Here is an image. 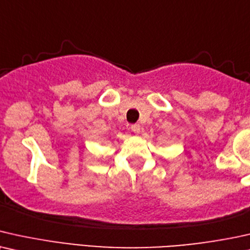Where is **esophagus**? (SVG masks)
<instances>
[{
  "label": "esophagus",
  "mask_w": 250,
  "mask_h": 250,
  "mask_svg": "<svg viewBox=\"0 0 250 250\" xmlns=\"http://www.w3.org/2000/svg\"><path fill=\"white\" fill-rule=\"evenodd\" d=\"M130 129H131V131L135 132V134H139V131H141V125L136 123V125H131Z\"/></svg>",
  "instance_id": "obj_1"
}]
</instances>
